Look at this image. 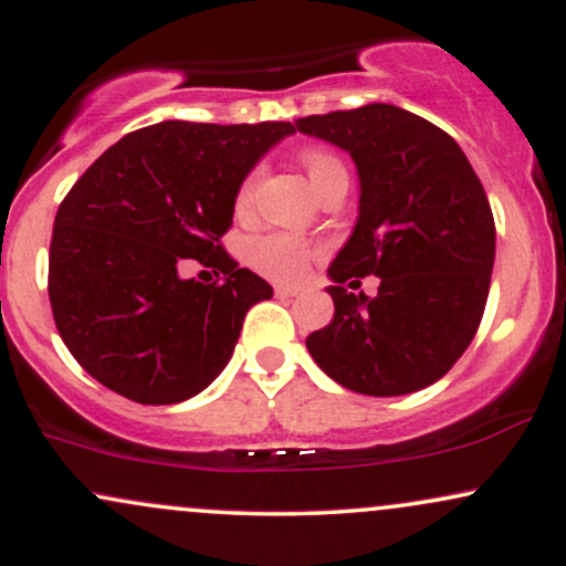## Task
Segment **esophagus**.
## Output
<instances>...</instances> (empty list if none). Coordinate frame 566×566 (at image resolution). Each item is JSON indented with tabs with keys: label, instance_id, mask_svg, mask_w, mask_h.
I'll use <instances>...</instances> for the list:
<instances>
[{
	"label": "esophagus",
	"instance_id": "1",
	"mask_svg": "<svg viewBox=\"0 0 566 566\" xmlns=\"http://www.w3.org/2000/svg\"><path fill=\"white\" fill-rule=\"evenodd\" d=\"M274 292H276V297H282V301H284V297H297V295H301V287H287V284H279Z\"/></svg>",
	"mask_w": 566,
	"mask_h": 566
}]
</instances>
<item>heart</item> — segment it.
I'll return each instance as SVG.
<instances>
[{
	"instance_id": "obj_1",
	"label": "heart",
	"mask_w": 566,
	"mask_h": 566,
	"mask_svg": "<svg viewBox=\"0 0 566 566\" xmlns=\"http://www.w3.org/2000/svg\"><path fill=\"white\" fill-rule=\"evenodd\" d=\"M337 161L333 154L327 151H308L303 157V167L308 172L311 184L319 180L329 167H337ZM255 186L258 178L250 175L244 180L242 188L237 193V210L244 212L247 207L252 205V197H255ZM311 261H314V250H311L308 242L303 239L292 237V233H265V237L252 239L250 244V263L255 265L261 274H265L274 282H297V279L305 276Z\"/></svg>"
}]
</instances>
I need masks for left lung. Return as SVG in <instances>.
I'll use <instances>...</instances> for the list:
<instances>
[{"mask_svg":"<svg viewBox=\"0 0 566 566\" xmlns=\"http://www.w3.org/2000/svg\"><path fill=\"white\" fill-rule=\"evenodd\" d=\"M295 127L343 148L359 175V218L327 271L335 316L305 348L348 391H420L450 373L482 322L495 263L482 180L444 129L391 103ZM369 273L381 279L375 298L342 287Z\"/></svg>","mask_w":566,"mask_h":566,"instance_id":"obj_1","label":"left lung"}]
</instances>
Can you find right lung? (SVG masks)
Returning a JSON list of instances; mask_svg holds the SVG:
<instances>
[{"mask_svg":"<svg viewBox=\"0 0 566 566\" xmlns=\"http://www.w3.org/2000/svg\"><path fill=\"white\" fill-rule=\"evenodd\" d=\"M290 122H159L101 154L57 207L50 305L74 359L138 405H178L229 365L247 311L274 295L220 237L244 178ZM193 260L212 285L186 280Z\"/></svg>","mask_w":566,"mask_h":566,"instance_id":"add662e5","label":"right lung"}]
</instances>
